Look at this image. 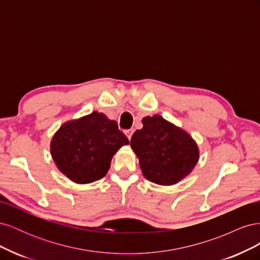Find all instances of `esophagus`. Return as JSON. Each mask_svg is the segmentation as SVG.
<instances>
[{
	"mask_svg": "<svg viewBox=\"0 0 260 260\" xmlns=\"http://www.w3.org/2000/svg\"><path fill=\"white\" fill-rule=\"evenodd\" d=\"M124 133H125V136H127V138H128L129 140H131V137H132V135H133V129L125 130Z\"/></svg>",
	"mask_w": 260,
	"mask_h": 260,
	"instance_id": "esophagus-1",
	"label": "esophagus"
}]
</instances>
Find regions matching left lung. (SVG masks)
Masks as SVG:
<instances>
[{
	"instance_id": "8db88e82",
	"label": "left lung",
	"mask_w": 260,
	"mask_h": 260,
	"mask_svg": "<svg viewBox=\"0 0 260 260\" xmlns=\"http://www.w3.org/2000/svg\"><path fill=\"white\" fill-rule=\"evenodd\" d=\"M142 123L130 145L143 176L153 183L172 185L190 175L200 158L193 138L159 115L146 116Z\"/></svg>"
}]
</instances>
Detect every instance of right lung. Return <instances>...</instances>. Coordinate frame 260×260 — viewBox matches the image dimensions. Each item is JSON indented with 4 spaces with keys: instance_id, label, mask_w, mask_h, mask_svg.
I'll use <instances>...</instances> for the list:
<instances>
[{
    "instance_id": "right-lung-1",
    "label": "right lung",
    "mask_w": 260,
    "mask_h": 260,
    "mask_svg": "<svg viewBox=\"0 0 260 260\" xmlns=\"http://www.w3.org/2000/svg\"><path fill=\"white\" fill-rule=\"evenodd\" d=\"M129 140L115 120L93 112L60 125L51 141L53 160L68 179L86 184L103 178L113 156Z\"/></svg>"
}]
</instances>
